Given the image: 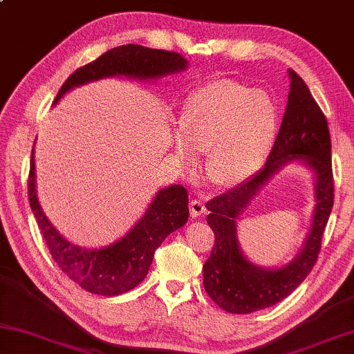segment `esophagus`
<instances>
[{"instance_id": "esophagus-1", "label": "esophagus", "mask_w": 354, "mask_h": 354, "mask_svg": "<svg viewBox=\"0 0 354 354\" xmlns=\"http://www.w3.org/2000/svg\"><path fill=\"white\" fill-rule=\"evenodd\" d=\"M204 212H205V205H204L203 199H199V198L192 199V201H190V215L196 218V216H201Z\"/></svg>"}]
</instances>
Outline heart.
<instances>
[{
  "label": "heart",
  "instance_id": "b5f03b06",
  "mask_svg": "<svg viewBox=\"0 0 354 354\" xmlns=\"http://www.w3.org/2000/svg\"><path fill=\"white\" fill-rule=\"evenodd\" d=\"M181 133L173 142L189 170L198 153H207L212 181L232 185L248 179L265 160L279 128V106L271 94L232 80H215L196 88L179 115Z\"/></svg>",
  "mask_w": 354,
  "mask_h": 354
}]
</instances>
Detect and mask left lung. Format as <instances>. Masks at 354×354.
Segmentation results:
<instances>
[{
	"label": "left lung",
	"instance_id": "obj_1",
	"mask_svg": "<svg viewBox=\"0 0 354 354\" xmlns=\"http://www.w3.org/2000/svg\"><path fill=\"white\" fill-rule=\"evenodd\" d=\"M291 89L280 131L265 167L246 181L210 199L207 223L215 244L203 266L204 289L224 311L249 314L288 297L316 265L322 235L334 203L328 122L301 77L288 71ZM304 160L317 176V207L304 249L281 268H260L242 255L236 239V218L252 196L281 166Z\"/></svg>",
	"mask_w": 354,
	"mask_h": 354
}]
</instances>
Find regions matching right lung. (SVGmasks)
I'll list each match as a JSON object with an SVG mask.
<instances>
[{"label":"right lung","mask_w":354,"mask_h":354,"mask_svg":"<svg viewBox=\"0 0 354 354\" xmlns=\"http://www.w3.org/2000/svg\"><path fill=\"white\" fill-rule=\"evenodd\" d=\"M187 68V60L171 50L124 44L102 54L99 59L75 71L63 83L57 104L69 89L104 77L127 75L131 79H159ZM29 204L40 232L57 266L88 292L119 295L136 288L145 279L155 250L167 236L189 220V196L183 185H170L158 192L150 207L124 239L100 249L75 246L63 239L41 210L35 190L34 149L29 171Z\"/></svg>","instance_id":"1"}]
</instances>
